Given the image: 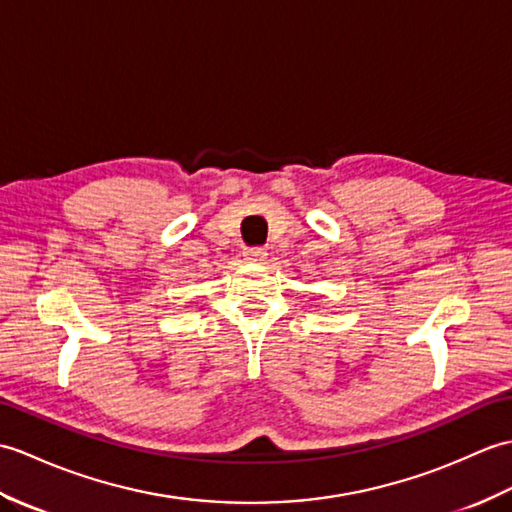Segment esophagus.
<instances>
[{"instance_id":"esophagus-1","label":"esophagus","mask_w":512,"mask_h":512,"mask_svg":"<svg viewBox=\"0 0 512 512\" xmlns=\"http://www.w3.org/2000/svg\"><path fill=\"white\" fill-rule=\"evenodd\" d=\"M265 258H267V252L263 247H247L245 249V260H249V263H263Z\"/></svg>"}]
</instances>
